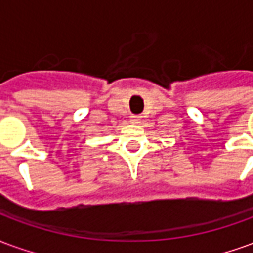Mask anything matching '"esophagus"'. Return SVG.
<instances>
[{
  "mask_svg": "<svg viewBox=\"0 0 253 253\" xmlns=\"http://www.w3.org/2000/svg\"><path fill=\"white\" fill-rule=\"evenodd\" d=\"M131 122L132 123H135V125H138V123H141V119H139V116H132Z\"/></svg>",
  "mask_w": 253,
  "mask_h": 253,
  "instance_id": "esophagus-1",
  "label": "esophagus"
}]
</instances>
